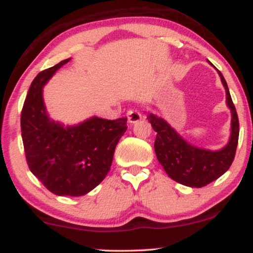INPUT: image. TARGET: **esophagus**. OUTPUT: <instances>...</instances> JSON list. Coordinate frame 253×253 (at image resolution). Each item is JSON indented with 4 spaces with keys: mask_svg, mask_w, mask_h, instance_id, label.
Wrapping results in <instances>:
<instances>
[{
    "mask_svg": "<svg viewBox=\"0 0 253 253\" xmlns=\"http://www.w3.org/2000/svg\"><path fill=\"white\" fill-rule=\"evenodd\" d=\"M126 117H127V121H129L130 123H136L141 119V115L138 110L129 109L126 112Z\"/></svg>",
    "mask_w": 253,
    "mask_h": 253,
    "instance_id": "esophagus-1",
    "label": "esophagus"
}]
</instances>
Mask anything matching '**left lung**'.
<instances>
[{"mask_svg": "<svg viewBox=\"0 0 253 253\" xmlns=\"http://www.w3.org/2000/svg\"><path fill=\"white\" fill-rule=\"evenodd\" d=\"M217 72L226 88L227 105L231 110L230 140L222 150L212 152L192 146L161 117L153 114L147 115V120L157 132L154 150L159 162L164 166L169 177L191 188H203L219 178L229 169L236 154L240 122L227 82L222 74Z\"/></svg>", "mask_w": 253, "mask_h": 253, "instance_id": "1", "label": "left lung"}]
</instances>
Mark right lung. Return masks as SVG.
<instances>
[{
	"instance_id": "obj_1",
	"label": "right lung",
	"mask_w": 253,
	"mask_h": 253,
	"mask_svg": "<svg viewBox=\"0 0 253 253\" xmlns=\"http://www.w3.org/2000/svg\"><path fill=\"white\" fill-rule=\"evenodd\" d=\"M70 58L41 71L27 92L20 115L26 162L32 174L57 196H84L103 181L114 151L126 132V117H92L76 126L63 127L46 114L42 87Z\"/></svg>"
}]
</instances>
